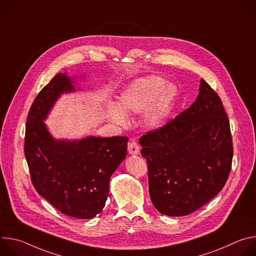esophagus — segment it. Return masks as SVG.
<instances>
[{"label": "esophagus", "instance_id": "esophagus-1", "mask_svg": "<svg viewBox=\"0 0 256 256\" xmlns=\"http://www.w3.org/2000/svg\"><path fill=\"white\" fill-rule=\"evenodd\" d=\"M128 150L130 154L138 155L140 153V147H138V144H136V142H134V140L130 142L128 146Z\"/></svg>", "mask_w": 256, "mask_h": 256}]
</instances>
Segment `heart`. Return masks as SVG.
Returning a JSON list of instances; mask_svg holds the SVG:
<instances>
[{
	"label": "heart",
	"instance_id": "1",
	"mask_svg": "<svg viewBox=\"0 0 256 256\" xmlns=\"http://www.w3.org/2000/svg\"><path fill=\"white\" fill-rule=\"evenodd\" d=\"M165 83V80L158 76L138 79L122 93L120 107L128 114H140L147 112L144 114L146 124L150 128L160 126L167 118L177 95L176 86ZM121 111L120 108L112 106L108 114L114 122L124 124L126 122V118Z\"/></svg>",
	"mask_w": 256,
	"mask_h": 256
}]
</instances>
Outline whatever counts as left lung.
<instances>
[{
  "instance_id": "obj_1",
  "label": "left lung",
  "mask_w": 256,
  "mask_h": 256,
  "mask_svg": "<svg viewBox=\"0 0 256 256\" xmlns=\"http://www.w3.org/2000/svg\"><path fill=\"white\" fill-rule=\"evenodd\" d=\"M138 142L151 200L163 214L194 212L227 182L233 158L230 122L221 98L204 79L188 109Z\"/></svg>"
}]
</instances>
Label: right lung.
I'll list each match as a JSON object with an SVG mask.
<instances>
[{
	"label": "right lung",
	"mask_w": 256,
	"mask_h": 256,
	"mask_svg": "<svg viewBox=\"0 0 256 256\" xmlns=\"http://www.w3.org/2000/svg\"><path fill=\"white\" fill-rule=\"evenodd\" d=\"M75 90L58 72L34 99L28 112L24 154L34 188L60 212L92 218L109 196V179L128 153V136L56 140L44 120L64 92Z\"/></svg>",
	"instance_id": "obj_1"
}]
</instances>
